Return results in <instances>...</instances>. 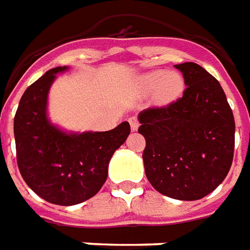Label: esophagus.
Returning a JSON list of instances; mask_svg holds the SVG:
<instances>
[{
    "instance_id": "esophagus-1",
    "label": "esophagus",
    "mask_w": 250,
    "mask_h": 250,
    "mask_svg": "<svg viewBox=\"0 0 250 250\" xmlns=\"http://www.w3.org/2000/svg\"><path fill=\"white\" fill-rule=\"evenodd\" d=\"M128 122H130V125H131V130L132 131H137L138 130V119L135 118V116H131V118L128 119Z\"/></svg>"
}]
</instances>
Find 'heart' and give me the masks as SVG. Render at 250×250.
<instances>
[{"label":"heart","mask_w":250,"mask_h":250,"mask_svg":"<svg viewBox=\"0 0 250 250\" xmlns=\"http://www.w3.org/2000/svg\"><path fill=\"white\" fill-rule=\"evenodd\" d=\"M137 89L147 94L154 90V100L160 105L175 101L183 91V78L178 72H164V71H152L141 75L135 82Z\"/></svg>","instance_id":"b5f03b06"}]
</instances>
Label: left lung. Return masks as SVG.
<instances>
[{
  "instance_id": "obj_1",
  "label": "left lung",
  "mask_w": 250,
  "mask_h": 250,
  "mask_svg": "<svg viewBox=\"0 0 250 250\" xmlns=\"http://www.w3.org/2000/svg\"><path fill=\"white\" fill-rule=\"evenodd\" d=\"M182 72L183 96L138 115L145 137L142 154L147 181L164 196L200 200L218 188L230 171L235 122L216 78L196 62L175 65Z\"/></svg>"
}]
</instances>
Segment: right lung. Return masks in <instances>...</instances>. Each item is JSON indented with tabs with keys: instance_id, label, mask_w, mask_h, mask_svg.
<instances>
[{
	"instance_id": "1",
	"label": "right lung",
	"mask_w": 250,
	"mask_h": 250,
	"mask_svg": "<svg viewBox=\"0 0 250 250\" xmlns=\"http://www.w3.org/2000/svg\"><path fill=\"white\" fill-rule=\"evenodd\" d=\"M57 67L27 87L13 122L16 159L28 188L47 203L75 205L96 196L115 150L130 134L128 122L109 131L65 132L47 119V94Z\"/></svg>"
}]
</instances>
